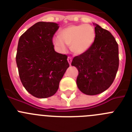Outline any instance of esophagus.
Instances as JSON below:
<instances>
[{
    "label": "esophagus",
    "instance_id": "obj_1",
    "mask_svg": "<svg viewBox=\"0 0 132 132\" xmlns=\"http://www.w3.org/2000/svg\"><path fill=\"white\" fill-rule=\"evenodd\" d=\"M67 61H68V63H69V65H71V63L72 61V58L71 57H67Z\"/></svg>",
    "mask_w": 132,
    "mask_h": 132
}]
</instances>
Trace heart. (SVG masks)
Here are the masks:
<instances>
[{
	"instance_id": "heart-1",
	"label": "heart",
	"mask_w": 132,
	"mask_h": 132,
	"mask_svg": "<svg viewBox=\"0 0 132 132\" xmlns=\"http://www.w3.org/2000/svg\"><path fill=\"white\" fill-rule=\"evenodd\" d=\"M95 30L90 24L71 25L63 29L59 36H55L52 41L59 52L67 51L70 45L71 52L75 54L85 53L93 45L95 40Z\"/></svg>"
}]
</instances>
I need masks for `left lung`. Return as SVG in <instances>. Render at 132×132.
Segmentation results:
<instances>
[{
	"mask_svg": "<svg viewBox=\"0 0 132 132\" xmlns=\"http://www.w3.org/2000/svg\"><path fill=\"white\" fill-rule=\"evenodd\" d=\"M95 40L88 50L75 57L71 65L79 75L77 85L87 95H96L108 89L116 77L119 66L118 45L108 30L97 24Z\"/></svg>",
	"mask_w": 132,
	"mask_h": 132,
	"instance_id": "8db88e82",
	"label": "left lung"
}]
</instances>
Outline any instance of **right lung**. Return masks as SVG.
I'll return each instance as SVG.
<instances>
[{
	"mask_svg": "<svg viewBox=\"0 0 132 132\" xmlns=\"http://www.w3.org/2000/svg\"><path fill=\"white\" fill-rule=\"evenodd\" d=\"M59 27L57 23L39 22L18 41L16 60L20 78L26 90L36 98L54 95L69 67L67 56L56 52L52 43Z\"/></svg>",
	"mask_w": 132,
	"mask_h": 132,
	"instance_id": "1",
	"label": "right lung"
}]
</instances>
